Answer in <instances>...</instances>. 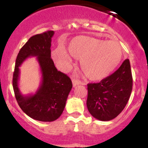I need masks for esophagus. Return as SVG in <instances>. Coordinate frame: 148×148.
<instances>
[{
  "mask_svg": "<svg viewBox=\"0 0 148 148\" xmlns=\"http://www.w3.org/2000/svg\"><path fill=\"white\" fill-rule=\"evenodd\" d=\"M72 82H73V87H75V86L78 85V84H84V82H82L81 81L78 80V79H75V78H73V79H72Z\"/></svg>",
  "mask_w": 148,
  "mask_h": 148,
  "instance_id": "obj_1",
  "label": "esophagus"
}]
</instances>
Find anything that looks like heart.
I'll return each mask as SVG.
<instances>
[{
  "instance_id": "b5f03b06",
  "label": "heart",
  "mask_w": 148,
  "mask_h": 148,
  "mask_svg": "<svg viewBox=\"0 0 148 148\" xmlns=\"http://www.w3.org/2000/svg\"><path fill=\"white\" fill-rule=\"evenodd\" d=\"M69 54L81 60L82 72L88 78L98 81L106 78L118 66L122 56V49L116 40L104 41L87 36H78L71 40L68 47ZM53 58L63 67L71 65L70 57L63 51L56 50Z\"/></svg>"
}]
</instances>
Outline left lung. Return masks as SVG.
I'll use <instances>...</instances> for the list:
<instances>
[{
    "label": "left lung",
    "mask_w": 148,
    "mask_h": 148,
    "mask_svg": "<svg viewBox=\"0 0 148 148\" xmlns=\"http://www.w3.org/2000/svg\"><path fill=\"white\" fill-rule=\"evenodd\" d=\"M133 87L129 59L123 61L116 72L99 83L87 84V107L94 118L100 121L115 119L125 108Z\"/></svg>",
    "instance_id": "8db88e82"
}]
</instances>
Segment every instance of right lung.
<instances>
[{
	"label": "right lung",
	"instance_id": "obj_1",
	"mask_svg": "<svg viewBox=\"0 0 148 148\" xmlns=\"http://www.w3.org/2000/svg\"><path fill=\"white\" fill-rule=\"evenodd\" d=\"M53 35L54 31H47L30 38L18 53L13 73V90L18 105L27 116L40 121H53L59 118L73 87L71 79L58 71L51 58ZM34 56L37 57L42 80L35 94L23 96L18 88L19 66L27 58Z\"/></svg>",
	"mask_w": 148,
	"mask_h": 148
}]
</instances>
